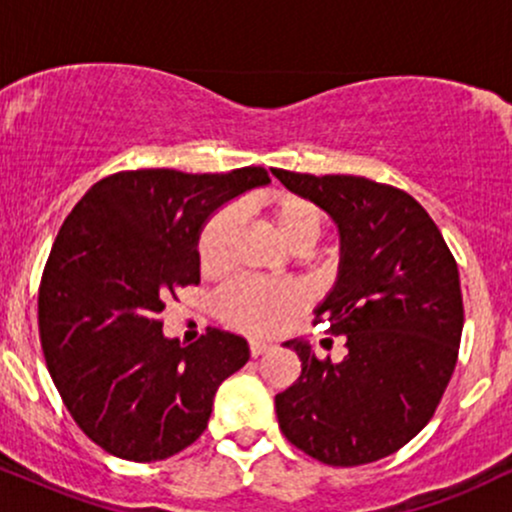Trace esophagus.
Returning a JSON list of instances; mask_svg holds the SVG:
<instances>
[{
	"instance_id": "1",
	"label": "esophagus",
	"mask_w": 512,
	"mask_h": 512,
	"mask_svg": "<svg viewBox=\"0 0 512 512\" xmlns=\"http://www.w3.org/2000/svg\"><path fill=\"white\" fill-rule=\"evenodd\" d=\"M272 349V344H267V342H260V339H250V356H262V354H267V351Z\"/></svg>"
}]
</instances>
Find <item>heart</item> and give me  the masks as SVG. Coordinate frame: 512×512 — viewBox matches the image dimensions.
<instances>
[{
    "label": "heart",
    "mask_w": 512,
    "mask_h": 512,
    "mask_svg": "<svg viewBox=\"0 0 512 512\" xmlns=\"http://www.w3.org/2000/svg\"><path fill=\"white\" fill-rule=\"evenodd\" d=\"M276 236L286 248L308 250L325 228V216L308 199L296 195H276L264 204ZM233 211L223 209L209 219L197 240V255L204 267H219L226 257L233 233ZM303 305L301 291L293 286H276L267 281H236L216 298L219 315L236 330L250 334H274Z\"/></svg>",
    "instance_id": "heart-1"
}]
</instances>
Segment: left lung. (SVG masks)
<instances>
[{
    "label": "left lung",
    "instance_id": "left-lung-1",
    "mask_svg": "<svg viewBox=\"0 0 512 512\" xmlns=\"http://www.w3.org/2000/svg\"><path fill=\"white\" fill-rule=\"evenodd\" d=\"M339 233L337 281L315 308L346 337L344 361H320L289 339L301 378L274 397L281 431L332 467L397 452L431 421L457 363L464 310L460 272L426 209L407 192L356 175L272 168Z\"/></svg>",
    "mask_w": 512,
    "mask_h": 512
}]
</instances>
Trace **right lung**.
Segmentation results:
<instances>
[{
    "label": "right lung",
    "mask_w": 512,
    "mask_h": 512,
    "mask_svg": "<svg viewBox=\"0 0 512 512\" xmlns=\"http://www.w3.org/2000/svg\"><path fill=\"white\" fill-rule=\"evenodd\" d=\"M231 173L125 170L91 187L57 233L38 293V327L57 392L110 455L158 462L202 436L219 385L243 368V337L207 330L182 346L161 313L199 284L197 240L223 204L264 187Z\"/></svg>",
    "instance_id": "obj_1"
}]
</instances>
